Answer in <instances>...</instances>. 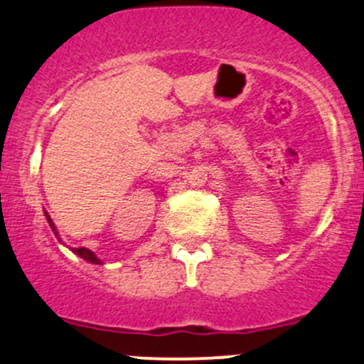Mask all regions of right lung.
Returning <instances> with one entry per match:
<instances>
[{"instance_id": "obj_1", "label": "right lung", "mask_w": 364, "mask_h": 364, "mask_svg": "<svg viewBox=\"0 0 364 364\" xmlns=\"http://www.w3.org/2000/svg\"><path fill=\"white\" fill-rule=\"evenodd\" d=\"M45 217H47V220H48V224H50V228H52V231H54V235L55 237L59 238V233H58V230H55V226H54V223H52V219L50 217H48V213L45 212ZM73 250L75 254H77V256H80V257H84L85 261H89V263H95V264H101V259H98V257H96V254L92 252V250H89V249H85V247H80V249H71Z\"/></svg>"}]
</instances>
